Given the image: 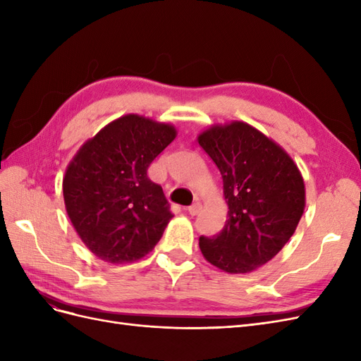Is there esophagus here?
<instances>
[{
	"mask_svg": "<svg viewBox=\"0 0 361 361\" xmlns=\"http://www.w3.org/2000/svg\"><path fill=\"white\" fill-rule=\"evenodd\" d=\"M200 209H202V204L200 203H192L190 207H188V214L190 215H197L199 212H200Z\"/></svg>",
	"mask_w": 361,
	"mask_h": 361,
	"instance_id": "34e87169",
	"label": "esophagus"
}]
</instances>
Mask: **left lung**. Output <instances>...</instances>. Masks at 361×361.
Instances as JSON below:
<instances>
[{
    "label": "left lung",
    "instance_id": "8db88e82",
    "mask_svg": "<svg viewBox=\"0 0 361 361\" xmlns=\"http://www.w3.org/2000/svg\"><path fill=\"white\" fill-rule=\"evenodd\" d=\"M223 178L227 220L200 236L203 257L228 274H247L285 247L305 207L302 174L274 140L243 120L218 123L197 135Z\"/></svg>",
    "mask_w": 361,
    "mask_h": 361
}]
</instances>
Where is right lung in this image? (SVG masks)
<instances>
[{
    "mask_svg": "<svg viewBox=\"0 0 361 361\" xmlns=\"http://www.w3.org/2000/svg\"><path fill=\"white\" fill-rule=\"evenodd\" d=\"M171 123L125 114L78 149L63 178L69 220L84 245L106 264L149 255L173 218L147 169L176 138Z\"/></svg>",
    "mask_w": 361,
    "mask_h": 361,
    "instance_id": "right-lung-1",
    "label": "right lung"
}]
</instances>
